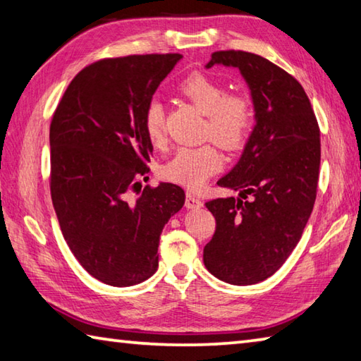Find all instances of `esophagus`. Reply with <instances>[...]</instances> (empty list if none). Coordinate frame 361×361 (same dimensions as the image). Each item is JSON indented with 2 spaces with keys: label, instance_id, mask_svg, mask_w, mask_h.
<instances>
[{
  "label": "esophagus",
  "instance_id": "1",
  "mask_svg": "<svg viewBox=\"0 0 361 361\" xmlns=\"http://www.w3.org/2000/svg\"><path fill=\"white\" fill-rule=\"evenodd\" d=\"M185 205H186V208H189V209H195V208H200L203 203H202V200L197 197V195L195 194H192L191 191H188L186 192V202H185Z\"/></svg>",
  "mask_w": 361,
  "mask_h": 361
}]
</instances>
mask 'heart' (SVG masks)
Listing matches in <instances>:
<instances>
[{"mask_svg":"<svg viewBox=\"0 0 361 361\" xmlns=\"http://www.w3.org/2000/svg\"><path fill=\"white\" fill-rule=\"evenodd\" d=\"M180 93L207 115L205 135L226 149H238L252 133L255 114L252 102L243 94H228L226 85L203 74H192L180 85ZM143 130L154 148L166 143L164 110L159 101H152L143 112ZM222 158L214 143L181 147L162 167L167 180L197 189L209 176L219 172Z\"/></svg>","mask_w":361,"mask_h":361,"instance_id":"obj_1","label":"heart"}]
</instances>
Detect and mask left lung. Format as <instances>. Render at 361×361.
I'll use <instances>...</instances> for the list:
<instances>
[{
    "instance_id": "8db88e82",
    "label": "left lung",
    "mask_w": 361,
    "mask_h": 361,
    "mask_svg": "<svg viewBox=\"0 0 361 361\" xmlns=\"http://www.w3.org/2000/svg\"><path fill=\"white\" fill-rule=\"evenodd\" d=\"M214 64L240 69L251 90L255 126L237 166L218 181L241 199L205 203L216 231L203 247V264L228 284H257L283 267L312 213L320 130L303 87L289 72L243 50L214 51L207 68Z\"/></svg>"
}]
</instances>
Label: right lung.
<instances>
[{
	"label": "right lung",
	"mask_w": 361,
	"mask_h": 361,
	"mask_svg": "<svg viewBox=\"0 0 361 361\" xmlns=\"http://www.w3.org/2000/svg\"><path fill=\"white\" fill-rule=\"evenodd\" d=\"M181 58L153 54L91 63L72 78L51 118L56 218L78 264L104 284L134 286L154 274L162 228L185 205L180 186L140 185L153 152L143 112Z\"/></svg>",
	"instance_id": "1"
}]
</instances>
